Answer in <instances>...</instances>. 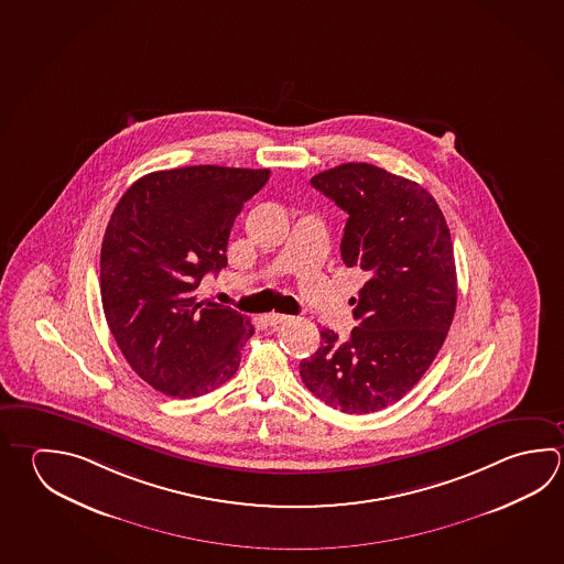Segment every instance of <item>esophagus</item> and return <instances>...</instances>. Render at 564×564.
Here are the masks:
<instances>
[{
	"instance_id": "34e87169",
	"label": "esophagus",
	"mask_w": 564,
	"mask_h": 564,
	"mask_svg": "<svg viewBox=\"0 0 564 564\" xmlns=\"http://www.w3.org/2000/svg\"><path fill=\"white\" fill-rule=\"evenodd\" d=\"M286 319H290V316H286V314H276V312H272V314H268L267 316V324L268 326H272V328H276V326H280L282 322H286Z\"/></svg>"
}]
</instances>
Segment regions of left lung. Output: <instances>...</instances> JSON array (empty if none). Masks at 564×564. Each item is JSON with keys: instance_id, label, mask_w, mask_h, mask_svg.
<instances>
[{"instance_id": "8db88e82", "label": "left lung", "mask_w": 564, "mask_h": 564, "mask_svg": "<svg viewBox=\"0 0 564 564\" xmlns=\"http://www.w3.org/2000/svg\"><path fill=\"white\" fill-rule=\"evenodd\" d=\"M310 183L348 213L341 260L368 280L351 297L358 328L348 341L319 329L300 376L329 408L373 413L423 378L447 338L457 306L449 228L423 186L373 164H339Z\"/></svg>"}]
</instances>
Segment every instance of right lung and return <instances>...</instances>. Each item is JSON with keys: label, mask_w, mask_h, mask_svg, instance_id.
<instances>
[{"label": "right lung", "mask_w": 564, "mask_h": 564, "mask_svg": "<svg viewBox=\"0 0 564 564\" xmlns=\"http://www.w3.org/2000/svg\"><path fill=\"white\" fill-rule=\"evenodd\" d=\"M268 169L216 164L144 174L115 206L101 246V302L129 366L154 390L188 400L220 388L254 326L196 288L226 267V246Z\"/></svg>", "instance_id": "add662e5"}]
</instances>
